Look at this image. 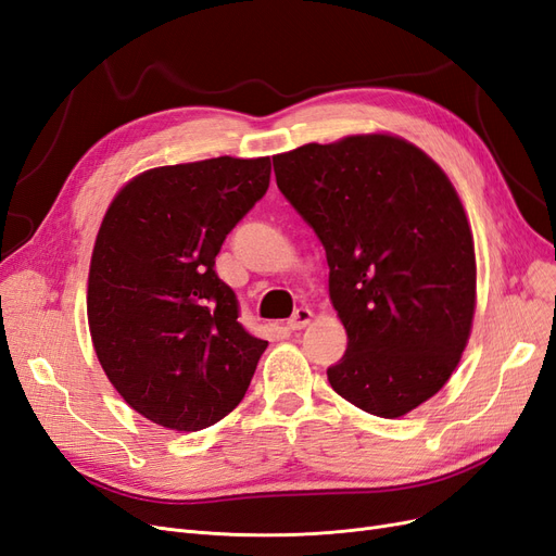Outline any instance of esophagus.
Returning <instances> with one entry per match:
<instances>
[{"label":"esophagus","mask_w":556,"mask_h":556,"mask_svg":"<svg viewBox=\"0 0 556 556\" xmlns=\"http://www.w3.org/2000/svg\"><path fill=\"white\" fill-rule=\"evenodd\" d=\"M312 309H307V307H300V309H295V314L289 318V326L291 330H302L304 326H309V320H312Z\"/></svg>","instance_id":"1"}]
</instances>
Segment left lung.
<instances>
[{"label": "left lung", "mask_w": 556, "mask_h": 556, "mask_svg": "<svg viewBox=\"0 0 556 556\" xmlns=\"http://www.w3.org/2000/svg\"><path fill=\"white\" fill-rule=\"evenodd\" d=\"M277 187L326 249L349 334L328 367L337 395L379 418L414 410L451 379L476 309L473 236L455 187L388 134L273 156Z\"/></svg>", "instance_id": "1"}]
</instances>
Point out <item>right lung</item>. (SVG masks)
Returning <instances> with one entry per match:
<instances>
[{
	"mask_svg": "<svg viewBox=\"0 0 556 556\" xmlns=\"http://www.w3.org/2000/svg\"><path fill=\"white\" fill-rule=\"evenodd\" d=\"M270 156L140 173L101 222L87 320L109 381L148 420L199 432L236 408L267 349L214 273L228 232L270 187Z\"/></svg>",
	"mask_w": 556,
	"mask_h": 556,
	"instance_id": "1",
	"label": "right lung"
}]
</instances>
